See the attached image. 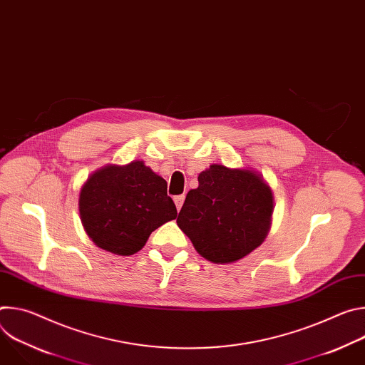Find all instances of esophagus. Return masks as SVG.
I'll return each mask as SVG.
<instances>
[{
	"label": "esophagus",
	"mask_w": 365,
	"mask_h": 365,
	"mask_svg": "<svg viewBox=\"0 0 365 365\" xmlns=\"http://www.w3.org/2000/svg\"><path fill=\"white\" fill-rule=\"evenodd\" d=\"M173 200H175V205L178 207V211H180V207H182V205L185 202V196L183 195H178V196L173 197Z\"/></svg>",
	"instance_id": "1"
}]
</instances>
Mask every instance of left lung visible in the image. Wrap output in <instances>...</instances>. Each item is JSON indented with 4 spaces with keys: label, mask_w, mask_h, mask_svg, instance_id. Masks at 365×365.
I'll return each mask as SVG.
<instances>
[{
    "label": "left lung",
    "mask_w": 365,
    "mask_h": 365,
    "mask_svg": "<svg viewBox=\"0 0 365 365\" xmlns=\"http://www.w3.org/2000/svg\"><path fill=\"white\" fill-rule=\"evenodd\" d=\"M197 182L176 222L203 258L230 264L263 244L272 225L273 192L262 175L211 165Z\"/></svg>",
    "instance_id": "left-lung-1"
}]
</instances>
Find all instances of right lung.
Instances as JSON below:
<instances>
[{
  "label": "right lung",
  "instance_id": "1",
  "mask_svg": "<svg viewBox=\"0 0 365 365\" xmlns=\"http://www.w3.org/2000/svg\"><path fill=\"white\" fill-rule=\"evenodd\" d=\"M79 214L95 245L117 255L140 251L154 230L178 217L166 180L140 160L93 172L81 189Z\"/></svg>",
  "mask_w": 365,
  "mask_h": 365
}]
</instances>
